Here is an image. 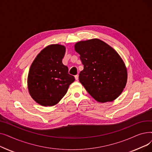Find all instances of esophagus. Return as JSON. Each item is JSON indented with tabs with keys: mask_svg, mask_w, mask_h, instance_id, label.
Masks as SVG:
<instances>
[{
	"mask_svg": "<svg viewBox=\"0 0 152 152\" xmlns=\"http://www.w3.org/2000/svg\"><path fill=\"white\" fill-rule=\"evenodd\" d=\"M75 79L76 81H77L78 80V79H79V75H76L75 76Z\"/></svg>",
	"mask_w": 152,
	"mask_h": 152,
	"instance_id": "1",
	"label": "esophagus"
}]
</instances>
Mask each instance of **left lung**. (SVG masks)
Segmentation results:
<instances>
[{
    "mask_svg": "<svg viewBox=\"0 0 152 152\" xmlns=\"http://www.w3.org/2000/svg\"><path fill=\"white\" fill-rule=\"evenodd\" d=\"M84 69L79 79L91 96L99 102H112L122 93L127 79V69L119 55L99 39L75 45Z\"/></svg>",
    "mask_w": 152,
    "mask_h": 152,
    "instance_id": "left-lung-1",
    "label": "left lung"
}]
</instances>
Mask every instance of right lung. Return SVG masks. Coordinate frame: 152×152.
<instances>
[{
	"instance_id": "obj_1",
	"label": "right lung",
	"mask_w": 152,
	"mask_h": 152,
	"mask_svg": "<svg viewBox=\"0 0 152 152\" xmlns=\"http://www.w3.org/2000/svg\"><path fill=\"white\" fill-rule=\"evenodd\" d=\"M65 50V47L62 45H48L32 63L28 76V88L31 97L39 105L47 107L57 104L75 80L62 63Z\"/></svg>"
}]
</instances>
